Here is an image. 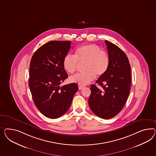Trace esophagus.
Here are the masks:
<instances>
[{
    "label": "esophagus",
    "mask_w": 156,
    "mask_h": 156,
    "mask_svg": "<svg viewBox=\"0 0 156 156\" xmlns=\"http://www.w3.org/2000/svg\"><path fill=\"white\" fill-rule=\"evenodd\" d=\"M78 87H79L80 90H82V89L84 88V86H82V85H80V84H78Z\"/></svg>",
    "instance_id": "obj_1"
}]
</instances>
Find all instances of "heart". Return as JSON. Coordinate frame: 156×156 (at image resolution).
Returning a JSON list of instances; mask_svg holds the SVG:
<instances>
[{
	"mask_svg": "<svg viewBox=\"0 0 156 156\" xmlns=\"http://www.w3.org/2000/svg\"><path fill=\"white\" fill-rule=\"evenodd\" d=\"M79 62H86L84 73H77L70 78L72 82L85 85L94 80L96 76H101L107 71L110 65L108 53L99 46L90 44L80 46L76 49L75 55H67L64 58V69L73 74L76 70Z\"/></svg>",
	"mask_w": 156,
	"mask_h": 156,
	"instance_id": "b5f03b06",
	"label": "heart"
}]
</instances>
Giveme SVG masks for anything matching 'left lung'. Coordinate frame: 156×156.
Listing matches in <instances>:
<instances>
[{
	"instance_id": "left-lung-1",
	"label": "left lung",
	"mask_w": 156,
	"mask_h": 156,
	"mask_svg": "<svg viewBox=\"0 0 156 156\" xmlns=\"http://www.w3.org/2000/svg\"><path fill=\"white\" fill-rule=\"evenodd\" d=\"M110 58L107 72L96 81L98 89L91 85L89 105L94 114L109 119L122 110L129 96L131 84V66L126 53L112 42L105 41Z\"/></svg>"
}]
</instances>
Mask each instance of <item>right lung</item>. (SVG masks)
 Instances as JSON below:
<instances>
[{
	"mask_svg": "<svg viewBox=\"0 0 156 156\" xmlns=\"http://www.w3.org/2000/svg\"><path fill=\"white\" fill-rule=\"evenodd\" d=\"M70 41H51L34 52L30 63L29 86L34 103L41 114L57 119L67 112L78 90L76 83L61 86L68 76L63 59Z\"/></svg>",
	"mask_w": 156,
	"mask_h": 156,
	"instance_id": "right-lung-1",
	"label": "right lung"
}]
</instances>
